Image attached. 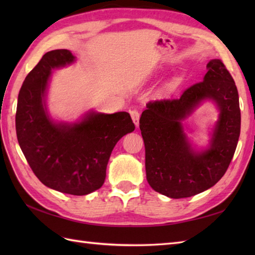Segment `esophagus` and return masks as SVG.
I'll list each match as a JSON object with an SVG mask.
<instances>
[{
  "label": "esophagus",
  "mask_w": 255,
  "mask_h": 255,
  "mask_svg": "<svg viewBox=\"0 0 255 255\" xmlns=\"http://www.w3.org/2000/svg\"><path fill=\"white\" fill-rule=\"evenodd\" d=\"M130 116L132 118V122L136 125V127L139 126V117H140V114L137 110H132L130 111Z\"/></svg>",
  "instance_id": "34e87169"
}]
</instances>
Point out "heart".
Here are the masks:
<instances>
[{
  "instance_id": "obj_1",
  "label": "heart",
  "mask_w": 255,
  "mask_h": 255,
  "mask_svg": "<svg viewBox=\"0 0 255 255\" xmlns=\"http://www.w3.org/2000/svg\"><path fill=\"white\" fill-rule=\"evenodd\" d=\"M176 83H177V80H173L172 82H170L169 84H167V88H173V86H174Z\"/></svg>"
}]
</instances>
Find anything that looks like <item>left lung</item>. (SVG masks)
Returning a JSON list of instances; mask_svg holds the SVG:
<instances>
[{
    "instance_id": "8db88e82",
    "label": "left lung",
    "mask_w": 255,
    "mask_h": 255,
    "mask_svg": "<svg viewBox=\"0 0 255 255\" xmlns=\"http://www.w3.org/2000/svg\"><path fill=\"white\" fill-rule=\"evenodd\" d=\"M207 69L202 82L178 99L148 103L140 117L147 181L170 198L191 197L213 187L228 169L239 140L241 114L235 81L219 59L210 60ZM206 100L218 107L219 119L210 144L196 149L181 122Z\"/></svg>"
}]
</instances>
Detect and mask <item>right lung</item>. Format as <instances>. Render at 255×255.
<instances>
[{
    "label": "right lung",
    "mask_w": 255,
    "mask_h": 255,
    "mask_svg": "<svg viewBox=\"0 0 255 255\" xmlns=\"http://www.w3.org/2000/svg\"><path fill=\"white\" fill-rule=\"evenodd\" d=\"M74 62L67 49L42 56L20 88L15 125L19 147L38 180L55 191L82 196L104 184L114 147L134 125L126 112L89 111L72 123L51 117L46 97L52 71Z\"/></svg>",
    "instance_id": "1"
}]
</instances>
